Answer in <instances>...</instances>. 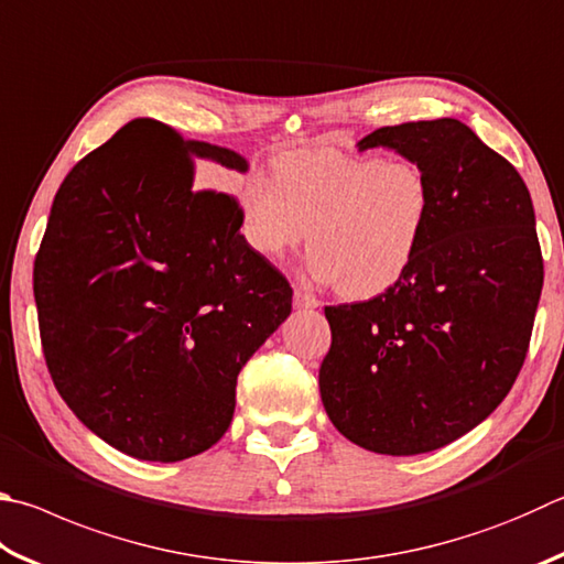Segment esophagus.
Listing matches in <instances>:
<instances>
[{"label":"esophagus","instance_id":"1","mask_svg":"<svg viewBox=\"0 0 564 564\" xmlns=\"http://www.w3.org/2000/svg\"><path fill=\"white\" fill-rule=\"evenodd\" d=\"M293 303H295V308H317V305H321V301H317L315 295H311L305 289H301V285L293 291Z\"/></svg>","mask_w":564,"mask_h":564}]
</instances>
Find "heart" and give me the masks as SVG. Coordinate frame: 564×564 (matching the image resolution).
I'll return each instance as SVG.
<instances>
[{"label":"heart","instance_id":"obj_1","mask_svg":"<svg viewBox=\"0 0 564 564\" xmlns=\"http://www.w3.org/2000/svg\"><path fill=\"white\" fill-rule=\"evenodd\" d=\"M239 207L253 251L281 259L308 239L315 281L335 283L345 299H372L416 259L434 194L412 160L291 152L275 162V177L251 172Z\"/></svg>","mask_w":564,"mask_h":564}]
</instances>
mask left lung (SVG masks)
I'll return each instance as SVG.
<instances>
[{"instance_id":"1","label":"left lung","mask_w":564,"mask_h":564,"mask_svg":"<svg viewBox=\"0 0 564 564\" xmlns=\"http://www.w3.org/2000/svg\"><path fill=\"white\" fill-rule=\"evenodd\" d=\"M432 182L416 259L370 301L325 305L333 343L321 365L337 432L375 454L452 444L503 402L525 362L542 291L535 209L523 177L454 118L370 132Z\"/></svg>"}]
</instances>
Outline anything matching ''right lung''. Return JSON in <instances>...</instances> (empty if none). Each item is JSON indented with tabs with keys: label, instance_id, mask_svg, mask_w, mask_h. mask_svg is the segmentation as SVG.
Returning <instances> with one entry per match:
<instances>
[{
	"label": "right lung",
	"instance_id": "1",
	"mask_svg": "<svg viewBox=\"0 0 564 564\" xmlns=\"http://www.w3.org/2000/svg\"><path fill=\"white\" fill-rule=\"evenodd\" d=\"M202 158L249 167L160 120L122 126L61 182L34 261L58 394L106 444L162 464L219 442L241 367L293 301L239 234V199L197 189Z\"/></svg>",
	"mask_w": 564,
	"mask_h": 564
}]
</instances>
